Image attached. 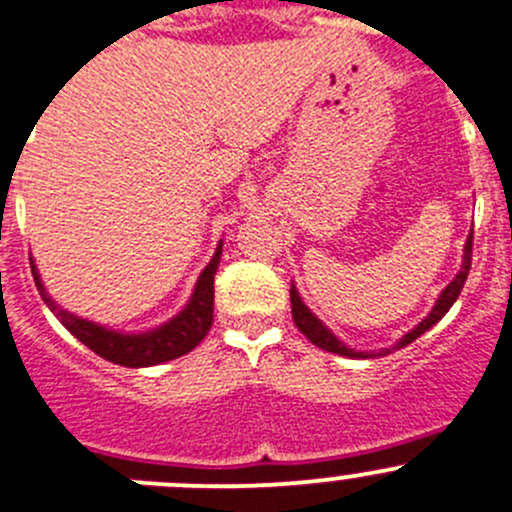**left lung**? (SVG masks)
I'll return each mask as SVG.
<instances>
[{
    "instance_id": "8db88e82",
    "label": "left lung",
    "mask_w": 512,
    "mask_h": 512,
    "mask_svg": "<svg viewBox=\"0 0 512 512\" xmlns=\"http://www.w3.org/2000/svg\"><path fill=\"white\" fill-rule=\"evenodd\" d=\"M470 262H473V232L468 235V242H465V250H463V265H460V272L458 275L453 277V282H450L448 287H445L443 292H440L438 302H435V307L430 310V315L425 317L423 322H420L418 327H413V330L408 332V335H403V340L398 342L395 347H405L410 345L413 340H418L420 335H423L425 330H430V327L435 325L438 320H443L445 312L453 307V302L458 300L460 290H463L465 280H468V272H470ZM290 302H292V320H295L297 330L302 332V335L307 337V340L312 342V345L322 347V350L327 352H337V355H347V357H372V352H355L352 347H347L345 342L337 340L335 335H332L330 330H327L325 325H322L320 320H317L315 315L310 312V307L302 302L300 292L295 290V285L290 287ZM382 352H388V350H382Z\"/></svg>"
}]
</instances>
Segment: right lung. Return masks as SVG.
Returning a JSON list of instances; mask_svg holds the SVG:
<instances>
[{"instance_id":"obj_1","label":"right lung","mask_w":512,"mask_h":512,"mask_svg":"<svg viewBox=\"0 0 512 512\" xmlns=\"http://www.w3.org/2000/svg\"><path fill=\"white\" fill-rule=\"evenodd\" d=\"M222 255V242L217 245L215 255L207 262V267L202 270L200 280H197L195 292H192L190 302H187L185 310L180 315L172 317L165 325L155 327L150 332H140V335H127V332L107 330V327L97 325V322L82 320V317L72 315V312L62 310L52 297L44 290L42 280H39V272L32 265L34 285H37L39 295L47 302L49 310L59 317L64 327L77 337L82 345H87L89 350L97 352L104 360L114 362V365L124 367H150L160 365V362L175 360V357L187 355L190 350H195L205 335L212 327V307H215V272L220 265Z\"/></svg>"}]
</instances>
